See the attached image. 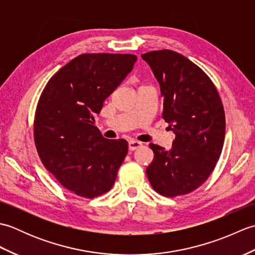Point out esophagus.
Segmentation results:
<instances>
[{
  "label": "esophagus",
  "instance_id": "obj_1",
  "mask_svg": "<svg viewBox=\"0 0 255 255\" xmlns=\"http://www.w3.org/2000/svg\"><path fill=\"white\" fill-rule=\"evenodd\" d=\"M141 145H142V143L139 142V141H136V140H130V141L128 142V148H129V150H130V151L137 150V149H139L140 147H141Z\"/></svg>",
  "mask_w": 255,
  "mask_h": 255
}]
</instances>
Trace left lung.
Masks as SVG:
<instances>
[{"label": "left lung", "mask_w": 255, "mask_h": 255, "mask_svg": "<svg viewBox=\"0 0 255 255\" xmlns=\"http://www.w3.org/2000/svg\"><path fill=\"white\" fill-rule=\"evenodd\" d=\"M163 96V117L175 133L170 150L150 143L154 153L148 180L166 197L197 189L214 171L224 147V105L210 78L194 62L173 50L144 53Z\"/></svg>", "instance_id": "obj_1"}]
</instances>
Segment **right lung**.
Returning a JSON list of instances; mask_svg holds the SVG:
<instances>
[{"instance_id":"obj_1","label":"right lung","mask_w":255,"mask_h":255,"mask_svg":"<svg viewBox=\"0 0 255 255\" xmlns=\"http://www.w3.org/2000/svg\"><path fill=\"white\" fill-rule=\"evenodd\" d=\"M136 61L127 53H83L59 70L41 92L34 119L38 155L78 196L97 197L115 183L128 142L103 137L94 115Z\"/></svg>"}]
</instances>
